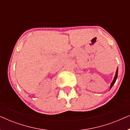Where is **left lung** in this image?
Returning <instances> with one entry per match:
<instances>
[{
  "label": "left lung",
  "instance_id": "1",
  "mask_svg": "<svg viewBox=\"0 0 130 130\" xmlns=\"http://www.w3.org/2000/svg\"><path fill=\"white\" fill-rule=\"evenodd\" d=\"M117 77H118V68H117V71H116V73H115V76L114 78H113V80L112 82L111 83V86H110V89H111L112 87L113 86V85L115 84V82H116V80H117Z\"/></svg>",
  "mask_w": 130,
  "mask_h": 130
}]
</instances>
